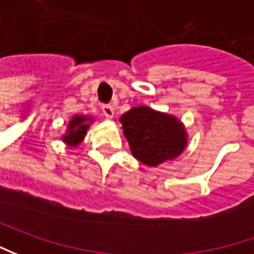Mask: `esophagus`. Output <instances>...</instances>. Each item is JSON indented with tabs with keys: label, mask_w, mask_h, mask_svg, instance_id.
Returning <instances> with one entry per match:
<instances>
[{
	"label": "esophagus",
	"mask_w": 254,
	"mask_h": 254,
	"mask_svg": "<svg viewBox=\"0 0 254 254\" xmlns=\"http://www.w3.org/2000/svg\"><path fill=\"white\" fill-rule=\"evenodd\" d=\"M102 114L107 117L108 119L114 118V114H115V108L112 107V105H102Z\"/></svg>",
	"instance_id": "1"
}]
</instances>
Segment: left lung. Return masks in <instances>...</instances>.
I'll use <instances>...</instances> for the list:
<instances>
[{"label": "left lung", "instance_id": "obj_1", "mask_svg": "<svg viewBox=\"0 0 254 254\" xmlns=\"http://www.w3.org/2000/svg\"><path fill=\"white\" fill-rule=\"evenodd\" d=\"M119 122L133 157L146 166L173 160L187 146L186 127L169 114L142 105L125 112Z\"/></svg>", "mask_w": 254, "mask_h": 254}]
</instances>
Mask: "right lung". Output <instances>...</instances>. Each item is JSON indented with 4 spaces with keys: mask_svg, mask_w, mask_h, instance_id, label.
<instances>
[{
    "mask_svg": "<svg viewBox=\"0 0 254 254\" xmlns=\"http://www.w3.org/2000/svg\"><path fill=\"white\" fill-rule=\"evenodd\" d=\"M94 119L91 117H85V115H74L71 121L68 122L66 135L62 136L63 142L70 146L75 147L83 142V139L87 135V130L92 124Z\"/></svg>",
    "mask_w": 254,
    "mask_h": 254,
    "instance_id": "obj_1",
    "label": "right lung"
}]
</instances>
